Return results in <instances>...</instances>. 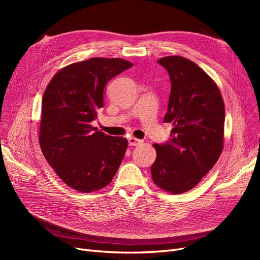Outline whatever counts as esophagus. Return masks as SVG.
I'll return each mask as SVG.
<instances>
[{"label":"esophagus","instance_id":"obj_1","mask_svg":"<svg viewBox=\"0 0 260 260\" xmlns=\"http://www.w3.org/2000/svg\"><path fill=\"white\" fill-rule=\"evenodd\" d=\"M128 142H129L130 146H138V145L142 143V140H139V139H136V138H129Z\"/></svg>","mask_w":260,"mask_h":260}]
</instances>
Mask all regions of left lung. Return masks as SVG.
I'll use <instances>...</instances> for the list:
<instances>
[{
	"label": "left lung",
	"instance_id": "8db88e82",
	"mask_svg": "<svg viewBox=\"0 0 260 260\" xmlns=\"http://www.w3.org/2000/svg\"><path fill=\"white\" fill-rule=\"evenodd\" d=\"M167 69L171 91L164 122H171V139L154 144V183L171 194L190 191L215 166L223 149L224 104L216 82L182 56L157 60Z\"/></svg>",
	"mask_w": 260,
	"mask_h": 260
}]
</instances>
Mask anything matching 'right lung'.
Masks as SVG:
<instances>
[{
    "instance_id": "1",
    "label": "right lung",
    "mask_w": 260,
    "mask_h": 260,
    "mask_svg": "<svg viewBox=\"0 0 260 260\" xmlns=\"http://www.w3.org/2000/svg\"><path fill=\"white\" fill-rule=\"evenodd\" d=\"M132 66L121 58L93 57L61 68L46 86L39 142L56 175L78 192L104 188L122 161L127 139L98 131L91 121L103 107L107 82Z\"/></svg>"
}]
</instances>
